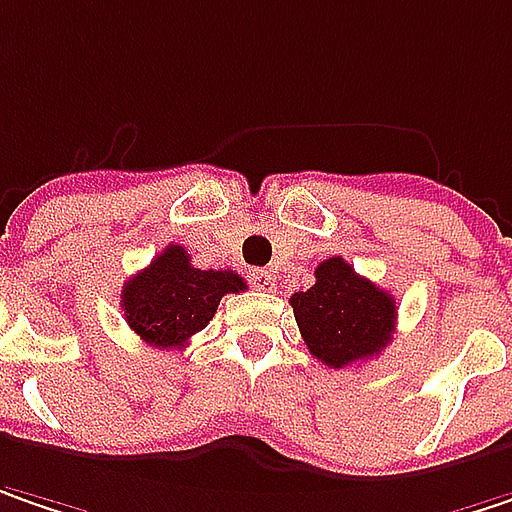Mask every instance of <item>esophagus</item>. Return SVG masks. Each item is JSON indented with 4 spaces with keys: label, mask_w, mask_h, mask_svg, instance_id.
Wrapping results in <instances>:
<instances>
[{
    "label": "esophagus",
    "mask_w": 512,
    "mask_h": 512,
    "mask_svg": "<svg viewBox=\"0 0 512 512\" xmlns=\"http://www.w3.org/2000/svg\"><path fill=\"white\" fill-rule=\"evenodd\" d=\"M252 286L260 289V292H272L275 289V275L269 272V269H252Z\"/></svg>",
    "instance_id": "34e87169"
}]
</instances>
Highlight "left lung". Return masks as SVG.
Returning <instances> with one entry per match:
<instances>
[{
    "label": "left lung",
    "mask_w": 512,
    "mask_h": 512,
    "mask_svg": "<svg viewBox=\"0 0 512 512\" xmlns=\"http://www.w3.org/2000/svg\"><path fill=\"white\" fill-rule=\"evenodd\" d=\"M307 350L327 368L365 362L391 342L397 301L356 275L345 257L321 260L316 284L289 298Z\"/></svg>",
    "instance_id": "8db88e82"
}]
</instances>
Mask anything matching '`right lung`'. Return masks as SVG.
I'll list each match as a JSON object with an SVG mask.
<instances>
[{
	"label": "right lung",
	"instance_id": "add662e5",
	"mask_svg": "<svg viewBox=\"0 0 512 512\" xmlns=\"http://www.w3.org/2000/svg\"><path fill=\"white\" fill-rule=\"evenodd\" d=\"M246 289L231 269H196L188 252L170 243L147 269L133 275L121 289V310L130 330L150 347H185L205 330L223 295Z\"/></svg>",
	"mask_w": 512,
	"mask_h": 512
}]
</instances>
